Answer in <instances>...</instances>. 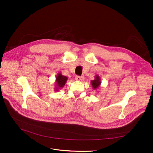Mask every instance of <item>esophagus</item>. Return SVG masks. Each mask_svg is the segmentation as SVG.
Listing matches in <instances>:
<instances>
[{
  "mask_svg": "<svg viewBox=\"0 0 153 153\" xmlns=\"http://www.w3.org/2000/svg\"><path fill=\"white\" fill-rule=\"evenodd\" d=\"M84 79V77H82V76H77L76 77V81H82Z\"/></svg>",
  "mask_w": 153,
  "mask_h": 153,
  "instance_id": "34e87169",
  "label": "esophagus"
}]
</instances>
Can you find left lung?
I'll return each mask as SVG.
<instances>
[{"instance_id": "8db88e82", "label": "left lung", "mask_w": 153, "mask_h": 153, "mask_svg": "<svg viewBox=\"0 0 153 153\" xmlns=\"http://www.w3.org/2000/svg\"><path fill=\"white\" fill-rule=\"evenodd\" d=\"M101 79L99 75H96L95 76V79L94 80H92L91 81L92 87L93 88V89L94 90H97L100 87L101 85Z\"/></svg>"}]
</instances>
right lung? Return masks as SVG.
I'll return each mask as SVG.
<instances>
[{"instance_id": "obj_1", "label": "right lung", "mask_w": 153, "mask_h": 153, "mask_svg": "<svg viewBox=\"0 0 153 153\" xmlns=\"http://www.w3.org/2000/svg\"><path fill=\"white\" fill-rule=\"evenodd\" d=\"M68 81V77L65 76H63L61 72L58 73L56 77V81H55V87L54 91H58L61 88H62L64 85H65L66 81Z\"/></svg>"}]
</instances>
